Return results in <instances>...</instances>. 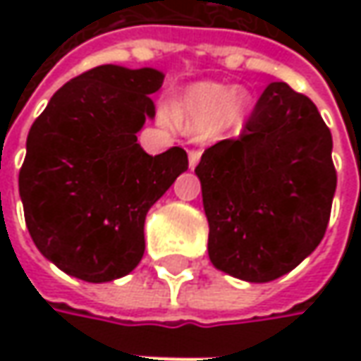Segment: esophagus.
<instances>
[{
  "label": "esophagus",
  "instance_id": "obj_1",
  "mask_svg": "<svg viewBox=\"0 0 361 361\" xmlns=\"http://www.w3.org/2000/svg\"><path fill=\"white\" fill-rule=\"evenodd\" d=\"M199 160H201V150H190L188 152V166L190 169H195L199 164Z\"/></svg>",
  "mask_w": 361,
  "mask_h": 361
}]
</instances>
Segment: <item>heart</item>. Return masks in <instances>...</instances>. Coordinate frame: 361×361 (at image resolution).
Masks as SVG:
<instances>
[{
  "instance_id": "obj_1",
  "label": "heart",
  "mask_w": 361,
  "mask_h": 361,
  "mask_svg": "<svg viewBox=\"0 0 361 361\" xmlns=\"http://www.w3.org/2000/svg\"><path fill=\"white\" fill-rule=\"evenodd\" d=\"M251 104L249 92L216 82L190 86L174 104V120L195 134H209L219 126L237 122Z\"/></svg>"
}]
</instances>
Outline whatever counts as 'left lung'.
I'll return each mask as SVG.
<instances>
[{"mask_svg": "<svg viewBox=\"0 0 361 361\" xmlns=\"http://www.w3.org/2000/svg\"><path fill=\"white\" fill-rule=\"evenodd\" d=\"M331 148V132L312 100L273 82L241 136L204 150L195 174L216 269L267 283L312 255L338 185Z\"/></svg>", "mask_w": 361, "mask_h": 361, "instance_id": "8db88e82", "label": "left lung"}]
</instances>
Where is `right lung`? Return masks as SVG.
Here are the masks:
<instances>
[{
  "mask_svg": "<svg viewBox=\"0 0 361 361\" xmlns=\"http://www.w3.org/2000/svg\"><path fill=\"white\" fill-rule=\"evenodd\" d=\"M162 82L154 68H92L63 84L30 128L25 225L39 253L76 279L128 275L145 255L148 209L188 169L180 146L150 157L136 142Z\"/></svg>",
  "mask_w": 361,
  "mask_h": 361,
  "instance_id": "right-lung-1",
  "label": "right lung"
}]
</instances>
